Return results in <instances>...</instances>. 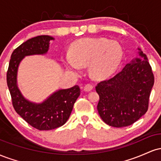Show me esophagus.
<instances>
[{"label": "esophagus", "mask_w": 161, "mask_h": 161, "mask_svg": "<svg viewBox=\"0 0 161 161\" xmlns=\"http://www.w3.org/2000/svg\"><path fill=\"white\" fill-rule=\"evenodd\" d=\"M93 88V86L91 84H86V86H84V91L85 92H90Z\"/></svg>", "instance_id": "34e87169"}]
</instances>
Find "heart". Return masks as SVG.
Here are the masks:
<instances>
[{
	"label": "heart",
	"instance_id": "b5f03b06",
	"mask_svg": "<svg viewBox=\"0 0 161 161\" xmlns=\"http://www.w3.org/2000/svg\"><path fill=\"white\" fill-rule=\"evenodd\" d=\"M123 57V47L116 41L104 38H84L74 42L69 53L64 55L62 60L68 69L74 72H79L81 66L88 64L92 76L104 79L117 69Z\"/></svg>",
	"mask_w": 161,
	"mask_h": 161
}]
</instances>
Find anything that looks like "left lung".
Masks as SVG:
<instances>
[{
    "label": "left lung",
    "instance_id": "left-lung-1",
    "mask_svg": "<svg viewBox=\"0 0 161 161\" xmlns=\"http://www.w3.org/2000/svg\"><path fill=\"white\" fill-rule=\"evenodd\" d=\"M127 64L117 74L95 87L99 95L97 111L105 123L121 128L133 124L148 109L154 77L147 56Z\"/></svg>",
    "mask_w": 161,
    "mask_h": 161
}]
</instances>
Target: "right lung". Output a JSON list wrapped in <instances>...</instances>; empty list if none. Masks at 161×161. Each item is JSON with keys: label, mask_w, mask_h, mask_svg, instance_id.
I'll list each match as a JSON object with an SVG mask.
<instances>
[{"label": "right lung", "mask_w": 161, "mask_h": 161, "mask_svg": "<svg viewBox=\"0 0 161 161\" xmlns=\"http://www.w3.org/2000/svg\"><path fill=\"white\" fill-rule=\"evenodd\" d=\"M53 39L49 36H39L23 42L11 54L7 73V86L14 110L38 130H51L65 124L80 95V88L75 86L53 92L43 102L34 103L25 99L18 88L17 71L22 60L25 56L45 54L49 49L50 41Z\"/></svg>", "instance_id": "add662e5"}]
</instances>
